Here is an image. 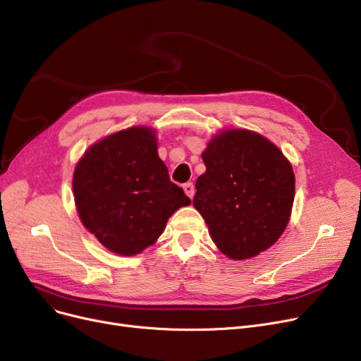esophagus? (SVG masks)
Listing matches in <instances>:
<instances>
[{"label": "esophagus", "mask_w": 361, "mask_h": 361, "mask_svg": "<svg viewBox=\"0 0 361 361\" xmlns=\"http://www.w3.org/2000/svg\"><path fill=\"white\" fill-rule=\"evenodd\" d=\"M183 189H184V192H185V195H187V196H189L190 199H193L195 192H196V189H195V184H193V183H185Z\"/></svg>", "instance_id": "esophagus-1"}]
</instances>
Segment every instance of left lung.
Here are the masks:
<instances>
[{
	"label": "left lung",
	"mask_w": 361,
	"mask_h": 361,
	"mask_svg": "<svg viewBox=\"0 0 361 361\" xmlns=\"http://www.w3.org/2000/svg\"><path fill=\"white\" fill-rule=\"evenodd\" d=\"M207 172L196 181L195 208L211 238L233 259L269 249L288 226L295 196L292 165L271 142L227 130L202 153Z\"/></svg>",
	"instance_id": "left-lung-1"
}]
</instances>
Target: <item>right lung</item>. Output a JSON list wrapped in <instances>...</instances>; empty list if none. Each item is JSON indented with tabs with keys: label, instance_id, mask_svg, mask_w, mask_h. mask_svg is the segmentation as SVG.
<instances>
[{
	"label": "right lung",
	"instance_id": "right-lung-1",
	"mask_svg": "<svg viewBox=\"0 0 361 361\" xmlns=\"http://www.w3.org/2000/svg\"><path fill=\"white\" fill-rule=\"evenodd\" d=\"M73 195L82 224L119 255H135L158 239L168 218L190 205L169 180L156 134L146 127L115 133L78 162Z\"/></svg>",
	"mask_w": 361,
	"mask_h": 361
}]
</instances>
